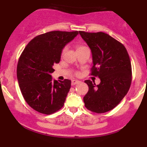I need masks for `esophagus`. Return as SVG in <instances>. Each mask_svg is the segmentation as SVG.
Returning a JSON list of instances; mask_svg holds the SVG:
<instances>
[{
	"label": "esophagus",
	"instance_id": "1",
	"mask_svg": "<svg viewBox=\"0 0 147 147\" xmlns=\"http://www.w3.org/2000/svg\"><path fill=\"white\" fill-rule=\"evenodd\" d=\"M79 82H79V81H78V80H75V79H74V80H72L71 84H72V86H75V85H76V84H79Z\"/></svg>",
	"mask_w": 147,
	"mask_h": 147
}]
</instances>
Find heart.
Returning <instances> with one entry per match:
<instances>
[{
	"instance_id": "heart-1",
	"label": "heart",
	"mask_w": 147,
	"mask_h": 147,
	"mask_svg": "<svg viewBox=\"0 0 147 147\" xmlns=\"http://www.w3.org/2000/svg\"><path fill=\"white\" fill-rule=\"evenodd\" d=\"M86 46H84L83 45H81V44H77V46H76V48H77V50H82V49H83L85 48ZM66 50H67V48L66 47H65L63 50H62V52H61V55H63L64 54H65V52H66Z\"/></svg>"
}]
</instances>
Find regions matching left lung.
I'll return each instance as SVG.
<instances>
[{"instance_id": "8db88e82", "label": "left lung", "mask_w": 147, "mask_h": 147, "mask_svg": "<svg viewBox=\"0 0 147 147\" xmlns=\"http://www.w3.org/2000/svg\"><path fill=\"white\" fill-rule=\"evenodd\" d=\"M90 48L92 57L91 75L100 79L99 85L86 80L88 91L84 102L87 109L103 113L113 109L125 97L132 80L131 64L122 43L107 34L79 31Z\"/></svg>"}]
</instances>
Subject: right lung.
<instances>
[{
    "label": "right lung",
    "mask_w": 147,
    "mask_h": 147,
    "mask_svg": "<svg viewBox=\"0 0 147 147\" xmlns=\"http://www.w3.org/2000/svg\"><path fill=\"white\" fill-rule=\"evenodd\" d=\"M78 31H52L40 34L26 45L17 65V79L25 102L37 112L50 115L63 106L71 81L52 80L54 64L59 63L65 45Z\"/></svg>",
    "instance_id": "1"
}]
</instances>
